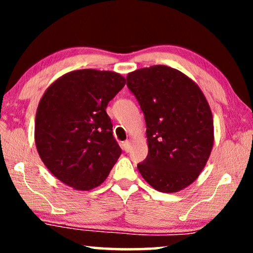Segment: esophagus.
<instances>
[{
  "label": "esophagus",
  "mask_w": 253,
  "mask_h": 253,
  "mask_svg": "<svg viewBox=\"0 0 253 253\" xmlns=\"http://www.w3.org/2000/svg\"><path fill=\"white\" fill-rule=\"evenodd\" d=\"M123 150L126 152H129L131 150V141L126 140L123 143Z\"/></svg>",
  "instance_id": "34e87169"
}]
</instances>
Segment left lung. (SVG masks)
I'll list each match as a JSON object with an SVG mask.
<instances>
[{
    "label": "left lung",
    "instance_id": "left-lung-1",
    "mask_svg": "<svg viewBox=\"0 0 253 253\" xmlns=\"http://www.w3.org/2000/svg\"><path fill=\"white\" fill-rule=\"evenodd\" d=\"M126 81L146 122L148 154L138 170L158 191H181L198 178L212 152L209 102L191 78L167 65L138 69Z\"/></svg>",
    "mask_w": 253,
    "mask_h": 253
}]
</instances>
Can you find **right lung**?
Wrapping results in <instances>:
<instances>
[{"label": "right lung", "instance_id": "1", "mask_svg": "<svg viewBox=\"0 0 253 253\" xmlns=\"http://www.w3.org/2000/svg\"><path fill=\"white\" fill-rule=\"evenodd\" d=\"M124 85L117 72L83 69L61 76L43 93L34 140L44 166L62 183L89 191L108 177L122 150L106 108Z\"/></svg>", "mask_w": 253, "mask_h": 253}]
</instances>
